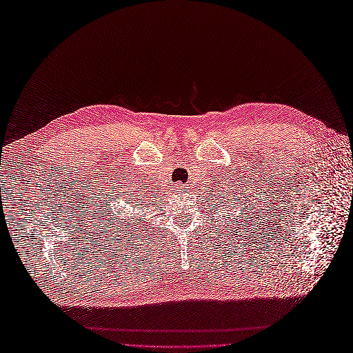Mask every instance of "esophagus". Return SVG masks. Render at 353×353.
Instances as JSON below:
<instances>
[{"label":"esophagus","instance_id":"esophagus-1","mask_svg":"<svg viewBox=\"0 0 353 353\" xmlns=\"http://www.w3.org/2000/svg\"><path fill=\"white\" fill-rule=\"evenodd\" d=\"M174 191L179 194H183L186 191V186L183 183H176L174 185Z\"/></svg>","mask_w":353,"mask_h":353}]
</instances>
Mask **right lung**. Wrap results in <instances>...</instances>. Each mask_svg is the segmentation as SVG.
I'll return each instance as SVG.
<instances>
[{"instance_id": "1", "label": "right lung", "mask_w": 353, "mask_h": 353, "mask_svg": "<svg viewBox=\"0 0 353 353\" xmlns=\"http://www.w3.org/2000/svg\"><path fill=\"white\" fill-rule=\"evenodd\" d=\"M119 196H121V194H115L117 200H114V205H110L109 209H106V211L103 212V215L106 214V216H109L108 221L114 224L115 228L117 226L119 228V221L117 219L124 220L123 215H125L127 209H129V212H132L130 208H134V203H138V200H139L137 191L125 192V196H123V197H119ZM106 205H109V200L106 201V203H104V206H106ZM133 211H134V209H133ZM108 226H109V224H108Z\"/></svg>"}]
</instances>
